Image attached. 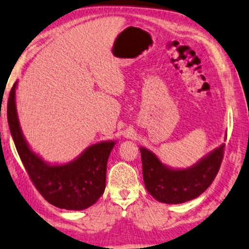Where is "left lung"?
Listing matches in <instances>:
<instances>
[{
    "label": "left lung",
    "mask_w": 249,
    "mask_h": 249,
    "mask_svg": "<svg viewBox=\"0 0 249 249\" xmlns=\"http://www.w3.org/2000/svg\"><path fill=\"white\" fill-rule=\"evenodd\" d=\"M223 144L195 166L171 169L151 151L141 148L143 178L146 189L154 198L166 204H179L194 199L211 186L224 159Z\"/></svg>",
    "instance_id": "left-lung-1"
}]
</instances>
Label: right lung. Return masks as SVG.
Instances as JSON below:
<instances>
[{
	"mask_svg": "<svg viewBox=\"0 0 249 249\" xmlns=\"http://www.w3.org/2000/svg\"><path fill=\"white\" fill-rule=\"evenodd\" d=\"M15 88L17 82L7 101V122L19 159L35 188L58 208L82 211L92 206L105 191L106 165L115 143L102 142L89 146L70 164L47 165L31 151L22 135L15 106Z\"/></svg>",
	"mask_w": 249,
	"mask_h": 249,
	"instance_id": "add662e5",
	"label": "right lung"
}]
</instances>
